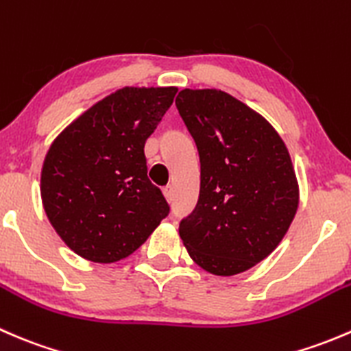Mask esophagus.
<instances>
[{
  "instance_id": "obj_1",
  "label": "esophagus",
  "mask_w": 351,
  "mask_h": 351,
  "mask_svg": "<svg viewBox=\"0 0 351 351\" xmlns=\"http://www.w3.org/2000/svg\"><path fill=\"white\" fill-rule=\"evenodd\" d=\"M162 195L168 202L173 200V195H175V190H173V185H166L165 189H162Z\"/></svg>"
}]
</instances>
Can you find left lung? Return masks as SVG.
<instances>
[{"instance_id":"left-lung-1","label":"left lung","mask_w":351,"mask_h":351,"mask_svg":"<svg viewBox=\"0 0 351 351\" xmlns=\"http://www.w3.org/2000/svg\"><path fill=\"white\" fill-rule=\"evenodd\" d=\"M176 107L200 154V195L180 238L208 274H243L280 244L295 217L289 149L263 115L226 91L185 88Z\"/></svg>"}]
</instances>
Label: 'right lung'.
I'll list each match as a JSON object with an SVG mask.
<instances>
[{
	"mask_svg": "<svg viewBox=\"0 0 351 351\" xmlns=\"http://www.w3.org/2000/svg\"><path fill=\"white\" fill-rule=\"evenodd\" d=\"M178 88L125 86L81 113L54 139L40 173L49 222L95 263L132 254L168 215L147 178L144 144Z\"/></svg>",
	"mask_w": 351,
	"mask_h": 351,
	"instance_id": "obj_1",
	"label": "right lung"
}]
</instances>
